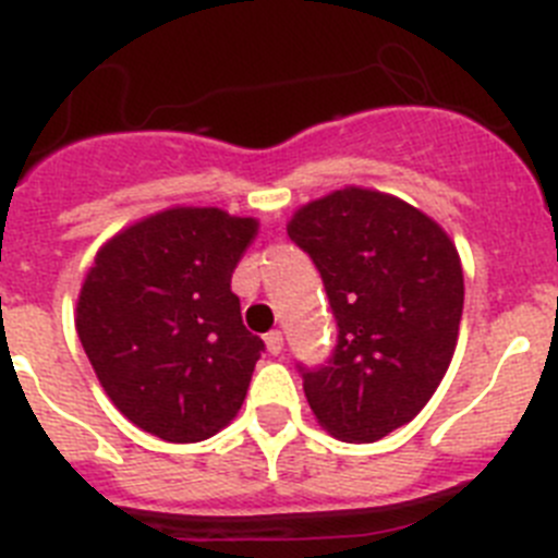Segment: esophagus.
Returning <instances> with one entry per match:
<instances>
[{
	"label": "esophagus",
	"instance_id": "1",
	"mask_svg": "<svg viewBox=\"0 0 558 558\" xmlns=\"http://www.w3.org/2000/svg\"><path fill=\"white\" fill-rule=\"evenodd\" d=\"M265 347H268L270 354H282V332H279V329H270V332L265 335Z\"/></svg>",
	"mask_w": 558,
	"mask_h": 558
}]
</instances>
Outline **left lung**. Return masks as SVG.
<instances>
[{
	"instance_id": "1",
	"label": "left lung",
	"mask_w": 558,
	"mask_h": 558,
	"mask_svg": "<svg viewBox=\"0 0 558 558\" xmlns=\"http://www.w3.org/2000/svg\"><path fill=\"white\" fill-rule=\"evenodd\" d=\"M288 234L322 270L338 322L327 366L302 368L318 425L368 445L408 425L450 368L463 268L441 226L397 195L343 186L299 206Z\"/></svg>"
}]
</instances>
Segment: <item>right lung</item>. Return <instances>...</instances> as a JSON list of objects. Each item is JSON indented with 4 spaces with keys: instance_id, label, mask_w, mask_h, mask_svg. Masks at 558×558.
<instances>
[{
    "instance_id": "obj_1",
    "label": "right lung",
    "mask_w": 558,
    "mask_h": 558,
    "mask_svg": "<svg viewBox=\"0 0 558 558\" xmlns=\"http://www.w3.org/2000/svg\"><path fill=\"white\" fill-rule=\"evenodd\" d=\"M259 220L170 206L125 226L95 256L75 327L117 411L172 445L204 441L243 408L265 343L231 274Z\"/></svg>"
}]
</instances>
